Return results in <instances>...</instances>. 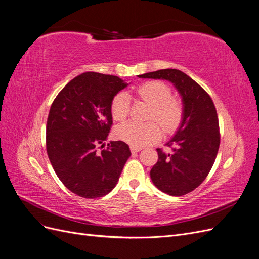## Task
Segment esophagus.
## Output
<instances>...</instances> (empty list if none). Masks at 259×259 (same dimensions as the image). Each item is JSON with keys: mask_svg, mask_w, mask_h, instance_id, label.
<instances>
[{"mask_svg": "<svg viewBox=\"0 0 259 259\" xmlns=\"http://www.w3.org/2000/svg\"><path fill=\"white\" fill-rule=\"evenodd\" d=\"M131 148V151L133 152V153H135V152H139L140 150H142V147H136V146H131L130 147Z\"/></svg>", "mask_w": 259, "mask_h": 259, "instance_id": "34e87169", "label": "esophagus"}]
</instances>
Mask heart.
<instances>
[{"mask_svg": "<svg viewBox=\"0 0 259 259\" xmlns=\"http://www.w3.org/2000/svg\"><path fill=\"white\" fill-rule=\"evenodd\" d=\"M136 92L140 99L151 106L149 119L158 121L166 132H171L179 126L184 112L182 101L177 97L171 96V90L166 83L149 81L139 85ZM130 106L131 101L127 93H117L110 106L113 120L122 122L126 119ZM115 135L124 143L143 147L159 140L162 136V130L155 122L145 124L126 122L116 127Z\"/></svg>", "mask_w": 259, "mask_h": 259, "instance_id": "b5f03b06", "label": "heart"}]
</instances>
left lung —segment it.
Wrapping results in <instances>:
<instances>
[{"instance_id":"1","label":"left lung","mask_w":259,"mask_h":259,"mask_svg":"<svg viewBox=\"0 0 259 259\" xmlns=\"http://www.w3.org/2000/svg\"><path fill=\"white\" fill-rule=\"evenodd\" d=\"M167 80L182 96L183 119L166 145L169 153L156 149L159 160L150 170L154 186L164 193L180 197L198 188L213 167L221 136L216 108L208 94L177 69H162L138 75Z\"/></svg>"}]
</instances>
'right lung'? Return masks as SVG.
<instances>
[{
	"label": "right lung",
	"instance_id": "1",
	"mask_svg": "<svg viewBox=\"0 0 259 259\" xmlns=\"http://www.w3.org/2000/svg\"><path fill=\"white\" fill-rule=\"evenodd\" d=\"M127 85L119 76L85 72L70 81L51 106L46 124L49 159L61 183L79 197L108 194L131 156L128 145L121 140L97 150L112 125L111 101Z\"/></svg>",
	"mask_w": 259,
	"mask_h": 259
}]
</instances>
